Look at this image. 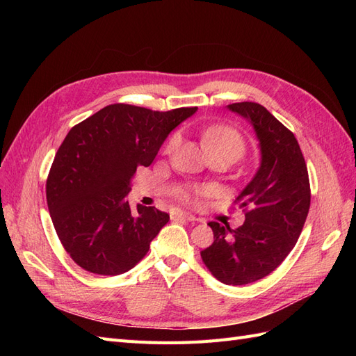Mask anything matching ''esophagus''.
<instances>
[{
    "label": "esophagus",
    "instance_id": "34e87169",
    "mask_svg": "<svg viewBox=\"0 0 356 356\" xmlns=\"http://www.w3.org/2000/svg\"><path fill=\"white\" fill-rule=\"evenodd\" d=\"M170 218L172 220H187V221H200V218L195 217V215L187 213V212H172L170 213Z\"/></svg>",
    "mask_w": 356,
    "mask_h": 356
}]
</instances>
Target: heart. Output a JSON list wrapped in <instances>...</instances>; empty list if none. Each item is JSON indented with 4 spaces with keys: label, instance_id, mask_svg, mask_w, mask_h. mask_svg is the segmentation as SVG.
<instances>
[{
    "label": "heart",
    "instance_id": "1",
    "mask_svg": "<svg viewBox=\"0 0 356 356\" xmlns=\"http://www.w3.org/2000/svg\"><path fill=\"white\" fill-rule=\"evenodd\" d=\"M202 141L204 148H207L211 154L232 153L239 159L246 149L245 138L241 135V132L236 131L234 127L225 126V124H211L204 127L202 131ZM179 143H181V135L178 132L172 134L165 145V153L166 154L175 153ZM207 195H208V188L191 187V188H182L178 193V197L188 204H197L199 197L207 196Z\"/></svg>",
    "mask_w": 356,
    "mask_h": 356
}]
</instances>
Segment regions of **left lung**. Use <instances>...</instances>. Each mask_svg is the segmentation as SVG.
I'll list each match as a JSON object with an SVG mask.
<instances>
[{"mask_svg":"<svg viewBox=\"0 0 356 356\" xmlns=\"http://www.w3.org/2000/svg\"><path fill=\"white\" fill-rule=\"evenodd\" d=\"M261 148V166L236 197L245 212L238 229L211 221L213 243L200 252L208 270L227 285H246L270 275L296 246L310 208L307 166L294 134L263 105L236 102Z\"/></svg>","mask_w":356,"mask_h":356,"instance_id":"8db88e82","label":"left lung"}]
</instances>
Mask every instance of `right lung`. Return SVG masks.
<instances>
[{
  "instance_id": "add662e5",
  "label": "right lung",
  "mask_w": 356,
  "mask_h": 356,
  "mask_svg": "<svg viewBox=\"0 0 356 356\" xmlns=\"http://www.w3.org/2000/svg\"><path fill=\"white\" fill-rule=\"evenodd\" d=\"M196 110L111 104L68 132L51 163L46 196L58 238L75 264L115 276L145 257L169 215L141 204L134 212L126 196L136 168L152 165L170 131Z\"/></svg>"
}]
</instances>
